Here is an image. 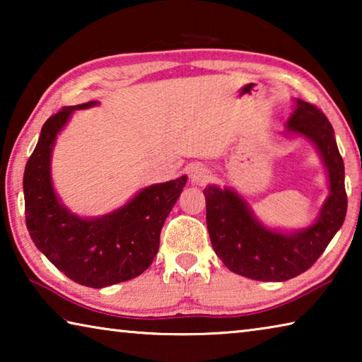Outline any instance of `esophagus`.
Returning a JSON list of instances; mask_svg holds the SVG:
<instances>
[{"mask_svg":"<svg viewBox=\"0 0 362 362\" xmlns=\"http://www.w3.org/2000/svg\"><path fill=\"white\" fill-rule=\"evenodd\" d=\"M189 179H192V182L196 183V185H204V183L211 179L209 170H207L204 166L196 164V166L189 169Z\"/></svg>","mask_w":362,"mask_h":362,"instance_id":"obj_1","label":"esophagus"}]
</instances>
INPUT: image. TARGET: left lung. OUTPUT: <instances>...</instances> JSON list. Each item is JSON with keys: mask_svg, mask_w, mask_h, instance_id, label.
Listing matches in <instances>:
<instances>
[{"mask_svg": "<svg viewBox=\"0 0 362 362\" xmlns=\"http://www.w3.org/2000/svg\"><path fill=\"white\" fill-rule=\"evenodd\" d=\"M287 131L310 139L326 164L330 196L316 223L291 235L267 230L233 189L204 188L214 250L226 268L250 279L287 281L302 274L320 259L346 216L345 168L326 115L313 103L297 100Z\"/></svg>", "mask_w": 362, "mask_h": 362, "instance_id": "8db88e82", "label": "left lung"}]
</instances>
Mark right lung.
<instances>
[{"instance_id":"obj_1","label":"right lung","mask_w":362,"mask_h":362,"mask_svg":"<svg viewBox=\"0 0 362 362\" xmlns=\"http://www.w3.org/2000/svg\"><path fill=\"white\" fill-rule=\"evenodd\" d=\"M64 107L47 118L23 174L25 223L49 262L75 283L94 289L129 281L151 265L159 235L179 199L187 177L144 188L126 206L100 218H79L59 203L51 183V153L56 136L79 108Z\"/></svg>"}]
</instances>
